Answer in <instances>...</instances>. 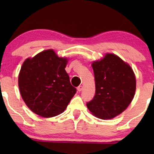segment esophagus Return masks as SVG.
<instances>
[{"label":"esophagus","instance_id":"1","mask_svg":"<svg viewBox=\"0 0 154 154\" xmlns=\"http://www.w3.org/2000/svg\"><path fill=\"white\" fill-rule=\"evenodd\" d=\"M77 90H78V91H79V92L82 91V90H83V86H82V85H79V87L77 88Z\"/></svg>","mask_w":154,"mask_h":154}]
</instances>
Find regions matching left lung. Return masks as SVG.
Instances as JSON below:
<instances>
[{
    "label": "left lung",
    "instance_id": "left-lung-1",
    "mask_svg": "<svg viewBox=\"0 0 154 154\" xmlns=\"http://www.w3.org/2000/svg\"><path fill=\"white\" fill-rule=\"evenodd\" d=\"M95 80V94L87 107L95 116L111 119L125 111L136 90L134 72L129 65L113 54L92 64Z\"/></svg>",
    "mask_w": 154,
    "mask_h": 154
}]
</instances>
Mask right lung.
<instances>
[{
	"label": "right lung",
	"instance_id": "1",
	"mask_svg": "<svg viewBox=\"0 0 154 154\" xmlns=\"http://www.w3.org/2000/svg\"><path fill=\"white\" fill-rule=\"evenodd\" d=\"M66 58L47 50L23 63L18 83L21 96L27 106L44 118L56 116L68 106L76 88L71 85L65 71Z\"/></svg>",
	"mask_w": 154,
	"mask_h": 154
}]
</instances>
